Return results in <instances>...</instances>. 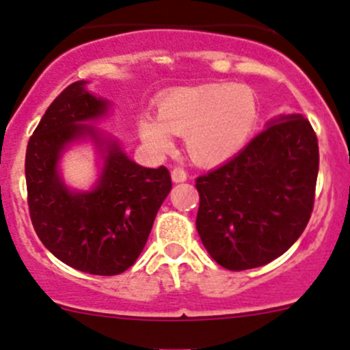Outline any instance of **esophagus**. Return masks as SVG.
Here are the masks:
<instances>
[{
	"mask_svg": "<svg viewBox=\"0 0 350 350\" xmlns=\"http://www.w3.org/2000/svg\"><path fill=\"white\" fill-rule=\"evenodd\" d=\"M171 178H172V181H174V183H183V181H186L189 176H188V172L185 171V169L179 167V165H176V167L171 171Z\"/></svg>",
	"mask_w": 350,
	"mask_h": 350,
	"instance_id": "1",
	"label": "esophagus"
}]
</instances>
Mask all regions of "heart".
Listing matches in <instances>:
<instances>
[{"label": "heart", "instance_id": "heart-1", "mask_svg": "<svg viewBox=\"0 0 350 350\" xmlns=\"http://www.w3.org/2000/svg\"><path fill=\"white\" fill-rule=\"evenodd\" d=\"M157 116L144 113L139 130L154 152L172 149V133L200 164H218L242 149L257 120V100L243 84L174 88L155 100Z\"/></svg>", "mask_w": 350, "mask_h": 350}]
</instances>
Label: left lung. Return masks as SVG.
I'll use <instances>...</instances> for the list:
<instances>
[{
	"mask_svg": "<svg viewBox=\"0 0 350 350\" xmlns=\"http://www.w3.org/2000/svg\"><path fill=\"white\" fill-rule=\"evenodd\" d=\"M319 140L301 115L274 120L230 161L196 178V230L221 267L269 264L298 241L315 203Z\"/></svg>",
	"mask_w": 350,
	"mask_h": 350,
	"instance_id": "1",
	"label": "left lung"
}]
</instances>
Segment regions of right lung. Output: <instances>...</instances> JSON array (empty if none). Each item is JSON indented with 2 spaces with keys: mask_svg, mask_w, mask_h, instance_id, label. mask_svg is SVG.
<instances>
[{
  "mask_svg": "<svg viewBox=\"0 0 350 350\" xmlns=\"http://www.w3.org/2000/svg\"><path fill=\"white\" fill-rule=\"evenodd\" d=\"M84 81L69 84L51 103L25 155L30 220L42 243L59 260L83 273L115 276L146 247L154 218L172 188L167 167H142L115 142L107 146L100 183L90 193H70L57 174V159L72 140L96 132L88 120L107 111Z\"/></svg>",
  "mask_w": 350,
  "mask_h": 350,
  "instance_id": "add662e5",
  "label": "right lung"
}]
</instances>
